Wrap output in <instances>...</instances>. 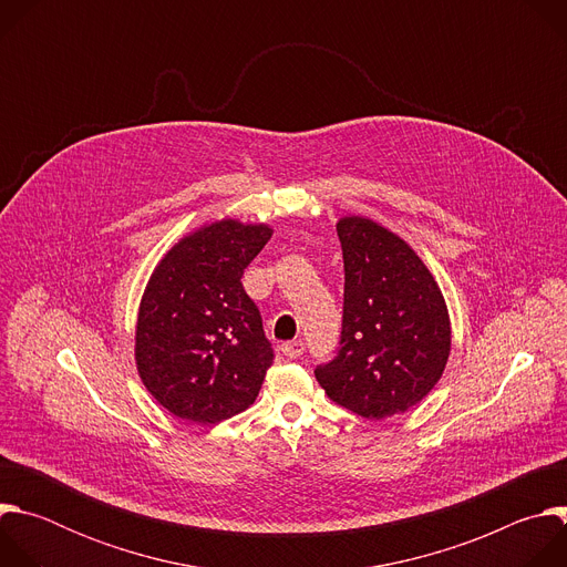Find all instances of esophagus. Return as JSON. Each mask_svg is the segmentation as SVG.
<instances>
[{
    "label": "esophagus",
    "mask_w": 567,
    "mask_h": 567,
    "mask_svg": "<svg viewBox=\"0 0 567 567\" xmlns=\"http://www.w3.org/2000/svg\"><path fill=\"white\" fill-rule=\"evenodd\" d=\"M280 350H282V354H285L287 359H298V357H302V352H305V343H302V341H287V343L280 346Z\"/></svg>",
    "instance_id": "esophagus-1"
}]
</instances>
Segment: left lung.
<instances>
[{"instance_id":"1","label":"left lung","mask_w":567,"mask_h":567,"mask_svg":"<svg viewBox=\"0 0 567 567\" xmlns=\"http://www.w3.org/2000/svg\"><path fill=\"white\" fill-rule=\"evenodd\" d=\"M343 330L337 357L313 374L339 406L365 420L413 409L440 381L451 352L444 296L420 256L365 217L337 224Z\"/></svg>"}]
</instances>
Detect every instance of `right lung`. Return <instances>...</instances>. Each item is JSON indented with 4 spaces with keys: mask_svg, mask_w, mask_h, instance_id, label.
<instances>
[{
    "mask_svg": "<svg viewBox=\"0 0 567 567\" xmlns=\"http://www.w3.org/2000/svg\"><path fill=\"white\" fill-rule=\"evenodd\" d=\"M271 233L237 219L206 224L150 276L134 357L147 392L175 417L217 424L256 401L274 348L241 276Z\"/></svg>",
    "mask_w": 567,
    "mask_h": 567,
    "instance_id": "obj_1",
    "label": "right lung"
}]
</instances>
